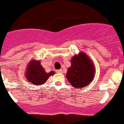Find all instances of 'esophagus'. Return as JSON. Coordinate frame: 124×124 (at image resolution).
I'll list each match as a JSON object with an SVG mask.
<instances>
[{"label":"esophagus","mask_w":124,"mask_h":124,"mask_svg":"<svg viewBox=\"0 0 124 124\" xmlns=\"http://www.w3.org/2000/svg\"><path fill=\"white\" fill-rule=\"evenodd\" d=\"M58 73H62L63 72V70L62 69H59V70H57Z\"/></svg>","instance_id":"1"}]
</instances>
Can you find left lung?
<instances>
[{"instance_id": "left-lung-1", "label": "left lung", "mask_w": 124, "mask_h": 124, "mask_svg": "<svg viewBox=\"0 0 124 124\" xmlns=\"http://www.w3.org/2000/svg\"><path fill=\"white\" fill-rule=\"evenodd\" d=\"M95 67L92 60L85 53L80 52L71 59V66L68 68L66 78L75 88L82 89L92 82Z\"/></svg>"}]
</instances>
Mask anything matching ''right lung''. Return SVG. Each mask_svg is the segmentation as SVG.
Masks as SVG:
<instances>
[{"label":"right lung","instance_id":"obj_1","mask_svg":"<svg viewBox=\"0 0 124 124\" xmlns=\"http://www.w3.org/2000/svg\"><path fill=\"white\" fill-rule=\"evenodd\" d=\"M54 74L55 72L53 71L49 73H46L43 67L41 65L40 61L32 59L27 66L25 77L31 83L30 84L43 85L46 82L50 76Z\"/></svg>","mask_w":124,"mask_h":124}]
</instances>
